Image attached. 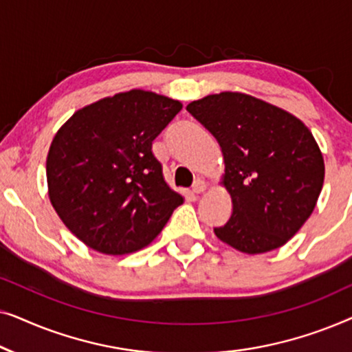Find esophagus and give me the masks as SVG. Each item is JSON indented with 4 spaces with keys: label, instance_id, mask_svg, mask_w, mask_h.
<instances>
[{
    "label": "esophagus",
    "instance_id": "esophagus-1",
    "mask_svg": "<svg viewBox=\"0 0 352 352\" xmlns=\"http://www.w3.org/2000/svg\"><path fill=\"white\" fill-rule=\"evenodd\" d=\"M206 187H208V184H206L204 179H197L194 182V186H192V192H194V194H201V192L206 190Z\"/></svg>",
    "mask_w": 352,
    "mask_h": 352
}]
</instances>
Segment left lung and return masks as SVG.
<instances>
[{"label": "left lung", "mask_w": 352, "mask_h": 352, "mask_svg": "<svg viewBox=\"0 0 352 352\" xmlns=\"http://www.w3.org/2000/svg\"><path fill=\"white\" fill-rule=\"evenodd\" d=\"M187 110L219 142L232 199L228 223L214 228L221 242L259 254L285 245L314 211L325 163L311 129L277 105L224 91L192 100Z\"/></svg>", "instance_id": "left-lung-1"}]
</instances>
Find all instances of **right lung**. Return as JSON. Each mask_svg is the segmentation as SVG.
<instances>
[{"label":"right lung","mask_w":352,"mask_h":352,"mask_svg":"<svg viewBox=\"0 0 352 352\" xmlns=\"http://www.w3.org/2000/svg\"><path fill=\"white\" fill-rule=\"evenodd\" d=\"M182 109L144 89L85 105L52 139L47 195L86 247L122 256L142 250L184 201L163 177L152 142Z\"/></svg>","instance_id":"1"}]
</instances>
